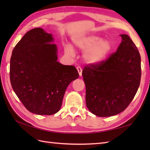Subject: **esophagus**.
<instances>
[{
    "instance_id": "obj_1",
    "label": "esophagus",
    "mask_w": 150,
    "mask_h": 150,
    "mask_svg": "<svg viewBox=\"0 0 150 150\" xmlns=\"http://www.w3.org/2000/svg\"><path fill=\"white\" fill-rule=\"evenodd\" d=\"M77 71L79 72V74L80 76H82V69L81 68V66H77Z\"/></svg>"
}]
</instances>
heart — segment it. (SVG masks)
Returning <instances> with one entry per match:
<instances>
[{
    "instance_id": "obj_1",
    "label": "heart",
    "mask_w": 150,
    "mask_h": 150,
    "mask_svg": "<svg viewBox=\"0 0 150 150\" xmlns=\"http://www.w3.org/2000/svg\"><path fill=\"white\" fill-rule=\"evenodd\" d=\"M73 45L79 50L85 51L84 59L90 64H97L103 61L109 55L113 47L110 40L101 39L100 37L95 35L75 39L73 40ZM64 51L67 55H74L71 46H66Z\"/></svg>"
}]
</instances>
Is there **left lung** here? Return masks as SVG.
Masks as SVG:
<instances>
[{
    "label": "left lung",
    "instance_id": "8db88e82",
    "mask_svg": "<svg viewBox=\"0 0 150 150\" xmlns=\"http://www.w3.org/2000/svg\"><path fill=\"white\" fill-rule=\"evenodd\" d=\"M115 52L82 70L86 85V104L92 113L111 117L129 106L138 90L141 77V55L128 35Z\"/></svg>",
    "mask_w": 150,
    "mask_h": 150
}]
</instances>
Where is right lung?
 Returning <instances> with one entry per match:
<instances>
[{
    "label": "right lung",
    "mask_w": 150,
    "mask_h": 150,
    "mask_svg": "<svg viewBox=\"0 0 150 150\" xmlns=\"http://www.w3.org/2000/svg\"><path fill=\"white\" fill-rule=\"evenodd\" d=\"M53 41L52 34L34 28L15 46L10 59L13 90L28 111L41 115L58 112L67 87L79 77L75 66L57 61Z\"/></svg>",
    "instance_id": "obj_1"
}]
</instances>
